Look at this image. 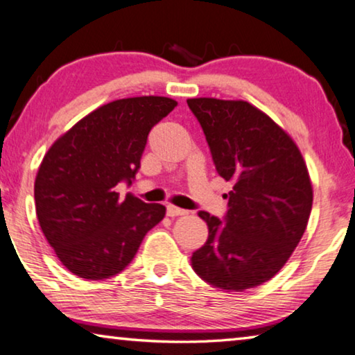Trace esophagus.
Segmentation results:
<instances>
[{
    "mask_svg": "<svg viewBox=\"0 0 355 355\" xmlns=\"http://www.w3.org/2000/svg\"><path fill=\"white\" fill-rule=\"evenodd\" d=\"M187 210H183V208H178V207H175V205H167V216H171V218H173V216H183V215H187Z\"/></svg>",
    "mask_w": 355,
    "mask_h": 355,
    "instance_id": "1",
    "label": "esophagus"
}]
</instances>
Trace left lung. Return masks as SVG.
Segmentation results:
<instances>
[{"instance_id": "1", "label": "left lung", "mask_w": 355, "mask_h": 355, "mask_svg": "<svg viewBox=\"0 0 355 355\" xmlns=\"http://www.w3.org/2000/svg\"><path fill=\"white\" fill-rule=\"evenodd\" d=\"M219 175L232 182L224 221L207 211L205 245L191 266L215 288L241 292L277 275L305 232L313 187L294 140L246 101L193 98Z\"/></svg>"}]
</instances>
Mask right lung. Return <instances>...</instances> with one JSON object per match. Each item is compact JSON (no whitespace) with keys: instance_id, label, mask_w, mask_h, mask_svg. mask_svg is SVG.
<instances>
[{"instance_id":"right-lung-1","label":"right lung","mask_w":355,"mask_h":355,"mask_svg":"<svg viewBox=\"0 0 355 355\" xmlns=\"http://www.w3.org/2000/svg\"><path fill=\"white\" fill-rule=\"evenodd\" d=\"M164 96L116 99L93 110L55 140L39 166L35 200L39 226L71 273L104 279L125 270L150 229L166 215L115 193L132 183L148 132L175 109Z\"/></svg>"}]
</instances>
